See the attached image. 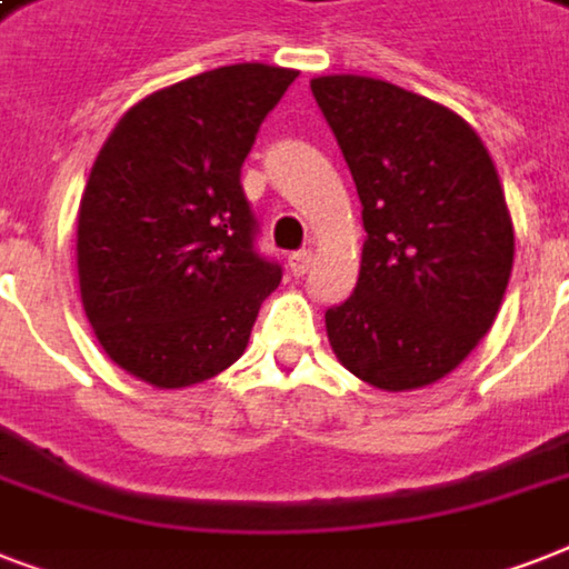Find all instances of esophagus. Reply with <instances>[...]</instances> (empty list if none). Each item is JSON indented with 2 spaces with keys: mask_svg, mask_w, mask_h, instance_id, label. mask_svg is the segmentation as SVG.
<instances>
[{
  "mask_svg": "<svg viewBox=\"0 0 569 569\" xmlns=\"http://www.w3.org/2000/svg\"><path fill=\"white\" fill-rule=\"evenodd\" d=\"M310 266H312L310 250H298V253H292V257H289V268H292L295 277L307 274V271H310Z\"/></svg>",
  "mask_w": 569,
  "mask_h": 569,
  "instance_id": "34e87169",
  "label": "esophagus"
}]
</instances>
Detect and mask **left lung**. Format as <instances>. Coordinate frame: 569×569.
<instances>
[{"label": "left lung", "instance_id": "left-lung-1", "mask_svg": "<svg viewBox=\"0 0 569 569\" xmlns=\"http://www.w3.org/2000/svg\"><path fill=\"white\" fill-rule=\"evenodd\" d=\"M363 203L355 295L325 312L333 355L387 392L428 387L469 357L502 307L513 223L467 120L369 76L310 82Z\"/></svg>", "mask_w": 569, "mask_h": 569}]
</instances>
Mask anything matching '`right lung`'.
Listing matches in <instances>:
<instances>
[{"label": "right lung", "instance_id": "obj_1", "mask_svg": "<svg viewBox=\"0 0 569 569\" xmlns=\"http://www.w3.org/2000/svg\"><path fill=\"white\" fill-rule=\"evenodd\" d=\"M298 70L230 64L150 93L118 120L79 203L84 316L132 378L180 389L244 355L280 283L257 253L241 164Z\"/></svg>", "mask_w": 569, "mask_h": 569}]
</instances>
